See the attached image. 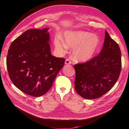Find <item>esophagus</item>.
I'll return each mask as SVG.
<instances>
[{
  "label": "esophagus",
  "mask_w": 129,
  "mask_h": 129,
  "mask_svg": "<svg viewBox=\"0 0 129 129\" xmlns=\"http://www.w3.org/2000/svg\"><path fill=\"white\" fill-rule=\"evenodd\" d=\"M71 64V61L69 59H66L65 61V64L66 65H69Z\"/></svg>",
  "instance_id": "34e87169"
}]
</instances>
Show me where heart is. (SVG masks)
Segmentation results:
<instances>
[{
	"mask_svg": "<svg viewBox=\"0 0 129 129\" xmlns=\"http://www.w3.org/2000/svg\"><path fill=\"white\" fill-rule=\"evenodd\" d=\"M64 41L55 40L56 47L61 50L68 47L75 48L73 58L77 62H86L93 58L100 48V38L93 34L86 31H71L65 33Z\"/></svg>",
	"mask_w": 129,
	"mask_h": 129,
	"instance_id": "1",
	"label": "heart"
}]
</instances>
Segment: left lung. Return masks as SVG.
<instances>
[{"mask_svg":"<svg viewBox=\"0 0 129 129\" xmlns=\"http://www.w3.org/2000/svg\"><path fill=\"white\" fill-rule=\"evenodd\" d=\"M75 89L87 100L100 98L114 86L121 68V51L106 31L102 49L96 56L74 65Z\"/></svg>","mask_w":129,"mask_h":129,"instance_id":"obj_1","label":"left lung"}]
</instances>
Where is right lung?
Here are the masks:
<instances>
[{"mask_svg":"<svg viewBox=\"0 0 129 129\" xmlns=\"http://www.w3.org/2000/svg\"><path fill=\"white\" fill-rule=\"evenodd\" d=\"M48 28L30 29L15 40L8 50L7 67L17 88L33 97L49 91L65 63L51 54Z\"/></svg>","mask_w":129,"mask_h":129,"instance_id":"1","label":"right lung"}]
</instances>
